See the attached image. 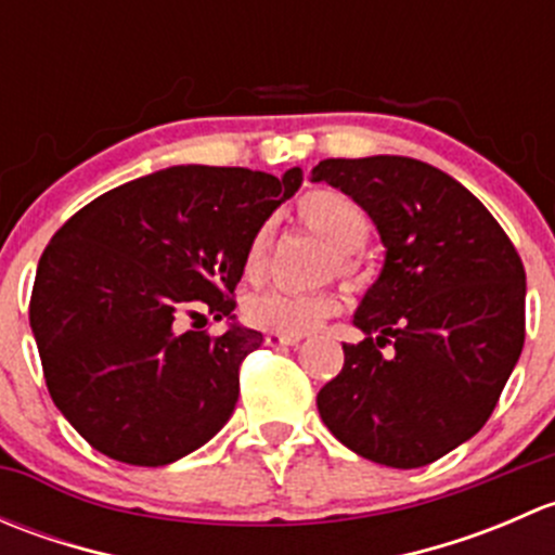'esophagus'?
Here are the masks:
<instances>
[{
  "label": "esophagus",
  "mask_w": 555,
  "mask_h": 555,
  "mask_svg": "<svg viewBox=\"0 0 555 555\" xmlns=\"http://www.w3.org/2000/svg\"><path fill=\"white\" fill-rule=\"evenodd\" d=\"M266 344L273 346V349H284V346L300 344V338H289V335H273V333H268V335H266Z\"/></svg>",
  "instance_id": "1"
}]
</instances>
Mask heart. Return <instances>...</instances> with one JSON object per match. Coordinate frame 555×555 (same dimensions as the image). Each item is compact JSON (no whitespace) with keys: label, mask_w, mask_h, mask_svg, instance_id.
Returning <instances> with one entry per match:
<instances>
[{"label":"heart","mask_w":555,"mask_h":555,"mask_svg":"<svg viewBox=\"0 0 555 555\" xmlns=\"http://www.w3.org/2000/svg\"><path fill=\"white\" fill-rule=\"evenodd\" d=\"M295 215L313 236H319L333 249V262L327 271L354 276L357 262L351 255H357L367 244L373 231L365 209L340 190L317 188L295 204ZM268 257H271V228L262 225L244 251L246 279L251 282L262 279ZM338 311L340 298L333 289H317V293H276L273 289V293L251 295L244 306V317L251 327L273 335H289V338L313 333L324 319Z\"/></svg>","instance_id":"1"}]
</instances>
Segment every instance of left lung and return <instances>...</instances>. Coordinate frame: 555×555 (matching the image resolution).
<instances>
[{
  "label": "left lung",
  "instance_id": "8db88e82",
  "mask_svg": "<svg viewBox=\"0 0 555 555\" xmlns=\"http://www.w3.org/2000/svg\"><path fill=\"white\" fill-rule=\"evenodd\" d=\"M311 179L351 195L386 246L354 313L365 340L344 344V367L317 395L319 416L371 462L424 467L496 408L524 349V262L491 211L422 160L327 158Z\"/></svg>",
  "mask_w": 555,
  "mask_h": 555
}]
</instances>
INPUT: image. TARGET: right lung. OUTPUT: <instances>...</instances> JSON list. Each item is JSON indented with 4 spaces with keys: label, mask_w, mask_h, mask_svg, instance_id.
<instances>
[{
    "label": "right lung",
    "mask_w": 555,
    "mask_h": 555,
    "mask_svg": "<svg viewBox=\"0 0 555 555\" xmlns=\"http://www.w3.org/2000/svg\"><path fill=\"white\" fill-rule=\"evenodd\" d=\"M300 182V169L173 166L99 195L44 246L31 333L55 408L93 449L164 467L225 427L262 335L179 324L233 319L246 246Z\"/></svg>",
    "instance_id": "obj_1"
}]
</instances>
